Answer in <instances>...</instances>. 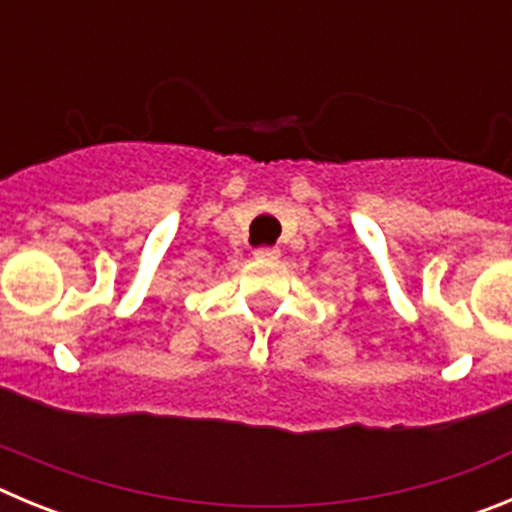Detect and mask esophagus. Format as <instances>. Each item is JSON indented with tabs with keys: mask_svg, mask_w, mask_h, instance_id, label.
Segmentation results:
<instances>
[{
	"mask_svg": "<svg viewBox=\"0 0 512 512\" xmlns=\"http://www.w3.org/2000/svg\"><path fill=\"white\" fill-rule=\"evenodd\" d=\"M253 256H256V259H261V261H277L279 259V248H256V251H253Z\"/></svg>",
	"mask_w": 512,
	"mask_h": 512,
	"instance_id": "1",
	"label": "esophagus"
}]
</instances>
